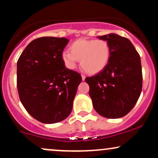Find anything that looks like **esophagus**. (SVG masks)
Wrapping results in <instances>:
<instances>
[{
    "mask_svg": "<svg viewBox=\"0 0 158 158\" xmlns=\"http://www.w3.org/2000/svg\"><path fill=\"white\" fill-rule=\"evenodd\" d=\"M81 79H82V81H85V75H81Z\"/></svg>",
    "mask_w": 158,
    "mask_h": 158,
    "instance_id": "1",
    "label": "esophagus"
}]
</instances>
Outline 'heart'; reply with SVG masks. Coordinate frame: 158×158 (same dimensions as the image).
<instances>
[{"label":"heart","mask_w":158,"mask_h":158,"mask_svg":"<svg viewBox=\"0 0 158 158\" xmlns=\"http://www.w3.org/2000/svg\"><path fill=\"white\" fill-rule=\"evenodd\" d=\"M70 51H64L61 59L67 68L73 70L79 60L83 68L90 74L102 71L109 62L111 49L105 40L80 39L70 46Z\"/></svg>","instance_id":"b5f03b06"}]
</instances>
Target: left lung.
Wrapping results in <instances>:
<instances>
[{"mask_svg": "<svg viewBox=\"0 0 158 158\" xmlns=\"http://www.w3.org/2000/svg\"><path fill=\"white\" fill-rule=\"evenodd\" d=\"M97 38L109 43L110 59L102 71L85 81L96 111L108 119L120 118L134 108L142 91L140 57L126 38L115 33Z\"/></svg>", "mask_w": 158, "mask_h": 158, "instance_id": "1", "label": "left lung"}]
</instances>
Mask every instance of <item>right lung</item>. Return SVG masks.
I'll return each instance as SVG.
<instances>
[{"label":"right lung","mask_w":158,"mask_h":158,"mask_svg":"<svg viewBox=\"0 0 158 158\" xmlns=\"http://www.w3.org/2000/svg\"><path fill=\"white\" fill-rule=\"evenodd\" d=\"M69 40L41 37L30 43L17 62L20 100L39 122L52 124L64 120L73 108L81 75L66 68L61 54Z\"/></svg>","instance_id":"right-lung-1"}]
</instances>
